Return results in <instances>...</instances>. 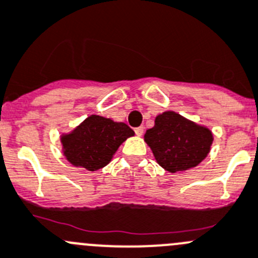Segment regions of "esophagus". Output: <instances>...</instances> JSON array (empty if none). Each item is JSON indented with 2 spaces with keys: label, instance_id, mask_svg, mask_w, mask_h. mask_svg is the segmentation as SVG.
<instances>
[{
  "label": "esophagus",
  "instance_id": "1",
  "mask_svg": "<svg viewBox=\"0 0 258 258\" xmlns=\"http://www.w3.org/2000/svg\"><path fill=\"white\" fill-rule=\"evenodd\" d=\"M134 132H136L137 136L141 137L142 134H143V132H144V127L143 126H138V127H136V129H134Z\"/></svg>",
  "mask_w": 258,
  "mask_h": 258
}]
</instances>
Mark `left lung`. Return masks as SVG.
Masks as SVG:
<instances>
[{"mask_svg": "<svg viewBox=\"0 0 258 258\" xmlns=\"http://www.w3.org/2000/svg\"><path fill=\"white\" fill-rule=\"evenodd\" d=\"M144 141L159 166L173 173L198 166L209 153L213 134L176 112L166 111L156 117Z\"/></svg>", "mask_w": 258, "mask_h": 258, "instance_id": "8db88e82", "label": "left lung"}]
</instances>
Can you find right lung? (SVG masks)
<instances>
[{
  "label": "right lung",
  "instance_id": "1",
  "mask_svg": "<svg viewBox=\"0 0 258 258\" xmlns=\"http://www.w3.org/2000/svg\"><path fill=\"white\" fill-rule=\"evenodd\" d=\"M132 136L134 132L124 122L92 115L72 133L63 137L62 143L71 163L96 171L106 166L120 144Z\"/></svg>",
  "mask_w": 258,
  "mask_h": 258
}]
</instances>
